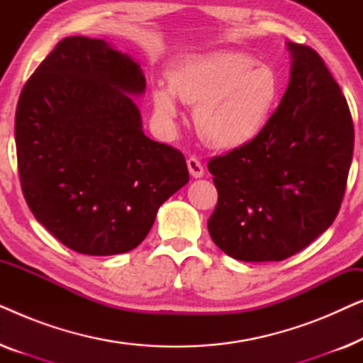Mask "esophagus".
I'll use <instances>...</instances> for the list:
<instances>
[{
    "instance_id": "34e87169",
    "label": "esophagus",
    "mask_w": 363,
    "mask_h": 363,
    "mask_svg": "<svg viewBox=\"0 0 363 363\" xmlns=\"http://www.w3.org/2000/svg\"><path fill=\"white\" fill-rule=\"evenodd\" d=\"M186 165H188V172H190V175L193 178H201L205 175V170H203V165L200 163V160H196L195 157H190L186 160Z\"/></svg>"
}]
</instances>
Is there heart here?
<instances>
[{
	"mask_svg": "<svg viewBox=\"0 0 363 363\" xmlns=\"http://www.w3.org/2000/svg\"><path fill=\"white\" fill-rule=\"evenodd\" d=\"M155 86L152 102L163 121L177 117V97L195 108L198 135L215 150H235L261 135L281 99L274 69L245 52L218 51L183 57Z\"/></svg>",
	"mask_w": 363,
	"mask_h": 363,
	"instance_id": "obj_1",
	"label": "heart"
}]
</instances>
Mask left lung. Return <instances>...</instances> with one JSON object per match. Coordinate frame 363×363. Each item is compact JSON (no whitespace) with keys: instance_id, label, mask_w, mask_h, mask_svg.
Instances as JSON below:
<instances>
[{"instance_id":"left-lung-1","label":"left lung","mask_w":363,"mask_h":363,"mask_svg":"<svg viewBox=\"0 0 363 363\" xmlns=\"http://www.w3.org/2000/svg\"><path fill=\"white\" fill-rule=\"evenodd\" d=\"M291 76L261 135L208 170L218 205L211 240L246 262L282 261L320 236L345 193L354 123L345 97L314 49L287 43Z\"/></svg>"}]
</instances>
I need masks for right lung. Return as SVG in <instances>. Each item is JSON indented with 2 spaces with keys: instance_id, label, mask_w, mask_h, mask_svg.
I'll list each match as a JSON object with an SVG mask.
<instances>
[{
  "instance_id": "1",
  "label": "right lung",
  "mask_w": 363,
  "mask_h": 363,
  "mask_svg": "<svg viewBox=\"0 0 363 363\" xmlns=\"http://www.w3.org/2000/svg\"><path fill=\"white\" fill-rule=\"evenodd\" d=\"M140 64L104 39H62L23 87L18 170L33 215L89 256L132 251L188 183L185 157L148 138L133 97Z\"/></svg>"
}]
</instances>
